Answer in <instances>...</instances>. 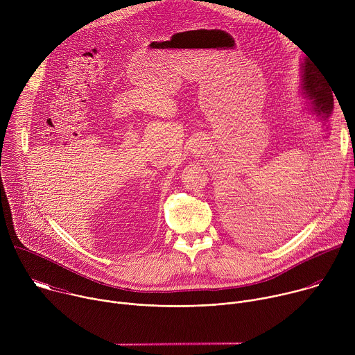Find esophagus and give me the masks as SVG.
I'll list each match as a JSON object with an SVG mask.
<instances>
[{
  "label": "esophagus",
  "instance_id": "esophagus-1",
  "mask_svg": "<svg viewBox=\"0 0 355 355\" xmlns=\"http://www.w3.org/2000/svg\"><path fill=\"white\" fill-rule=\"evenodd\" d=\"M200 146H204V143H199V144H198V147H200ZM200 148H202V147H200Z\"/></svg>",
  "mask_w": 355,
  "mask_h": 355
}]
</instances>
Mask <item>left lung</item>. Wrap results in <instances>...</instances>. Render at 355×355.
Wrapping results in <instances>:
<instances>
[{
	"instance_id": "8db88e82",
	"label": "left lung",
	"mask_w": 355,
	"mask_h": 355,
	"mask_svg": "<svg viewBox=\"0 0 355 355\" xmlns=\"http://www.w3.org/2000/svg\"><path fill=\"white\" fill-rule=\"evenodd\" d=\"M300 95L306 101V107H309L308 110L313 115H316L320 121L329 122L334 107L331 89L324 83L322 73H319L318 69L313 67V64L306 58L305 62L302 63ZM254 207L257 205H252V208H250L248 205H239V209H233L234 214L232 215L234 219V225L245 240L254 243H268L270 237H274L272 234L278 232L279 225L278 222H274V219L268 220L257 215ZM257 216H259V220L257 219Z\"/></svg>"
}]
</instances>
